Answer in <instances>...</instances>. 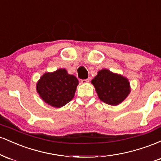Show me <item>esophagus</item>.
Returning a JSON list of instances; mask_svg holds the SVG:
<instances>
[{
  "label": "esophagus",
  "instance_id": "esophagus-1",
  "mask_svg": "<svg viewBox=\"0 0 161 161\" xmlns=\"http://www.w3.org/2000/svg\"><path fill=\"white\" fill-rule=\"evenodd\" d=\"M81 82H82V84H87V83H88V82H89V79H82V80L81 81Z\"/></svg>",
  "mask_w": 161,
  "mask_h": 161
}]
</instances>
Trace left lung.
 <instances>
[{
  "label": "left lung",
  "instance_id": "obj_1",
  "mask_svg": "<svg viewBox=\"0 0 161 161\" xmlns=\"http://www.w3.org/2000/svg\"><path fill=\"white\" fill-rule=\"evenodd\" d=\"M92 83L100 100L110 105L120 104L130 92L128 79L108 69L99 71Z\"/></svg>",
  "mask_w": 161,
  "mask_h": 161
}]
</instances>
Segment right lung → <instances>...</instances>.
<instances>
[{"label": "right lung", "instance_id": "1", "mask_svg": "<svg viewBox=\"0 0 161 161\" xmlns=\"http://www.w3.org/2000/svg\"><path fill=\"white\" fill-rule=\"evenodd\" d=\"M79 81L69 75L65 69L44 74L37 84V91L41 97L54 108H60L74 97Z\"/></svg>", "mask_w": 161, "mask_h": 161}]
</instances>
